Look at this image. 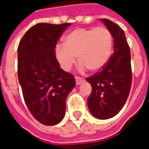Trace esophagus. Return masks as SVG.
<instances>
[{
  "instance_id": "esophagus-1",
  "label": "esophagus",
  "mask_w": 149,
  "mask_h": 149,
  "mask_svg": "<svg viewBox=\"0 0 149 149\" xmlns=\"http://www.w3.org/2000/svg\"><path fill=\"white\" fill-rule=\"evenodd\" d=\"M75 79H76V84L77 85H79L81 84L83 81H84V79L81 77H75Z\"/></svg>"
}]
</instances>
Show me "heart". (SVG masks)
<instances>
[{
    "mask_svg": "<svg viewBox=\"0 0 149 149\" xmlns=\"http://www.w3.org/2000/svg\"><path fill=\"white\" fill-rule=\"evenodd\" d=\"M62 40L63 44L56 45L54 54L65 71L71 69L77 56L81 70L87 68L93 72L100 71L109 61L113 40L106 28H78L68 33Z\"/></svg>",
    "mask_w": 149,
    "mask_h": 149,
    "instance_id": "heart-1",
    "label": "heart"
}]
</instances>
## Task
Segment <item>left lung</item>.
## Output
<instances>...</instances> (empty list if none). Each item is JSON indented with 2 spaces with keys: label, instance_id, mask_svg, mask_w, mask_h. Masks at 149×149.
Listing matches in <instances>:
<instances>
[{
  "label": "left lung",
  "instance_id": "obj_1",
  "mask_svg": "<svg viewBox=\"0 0 149 149\" xmlns=\"http://www.w3.org/2000/svg\"><path fill=\"white\" fill-rule=\"evenodd\" d=\"M114 40V52L106 66L86 81L92 86L87 104L91 114L100 120L112 118L128 99L132 84L130 49L121 28L110 20L100 19Z\"/></svg>",
  "mask_w": 149,
  "mask_h": 149
}]
</instances>
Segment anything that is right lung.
Listing matches in <instances>:
<instances>
[{
	"mask_svg": "<svg viewBox=\"0 0 149 149\" xmlns=\"http://www.w3.org/2000/svg\"><path fill=\"white\" fill-rule=\"evenodd\" d=\"M70 23H40L19 43L17 73L24 102L32 115L45 125H55L65 114V101L76 85L74 77L62 69L55 47Z\"/></svg>",
	"mask_w": 149,
	"mask_h": 149,
	"instance_id": "right-lung-1",
	"label": "right lung"
}]
</instances>
